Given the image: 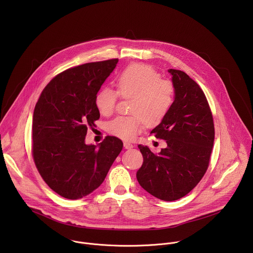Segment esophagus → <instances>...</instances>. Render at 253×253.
<instances>
[{
  "label": "esophagus",
  "instance_id": "esophagus-1",
  "mask_svg": "<svg viewBox=\"0 0 253 253\" xmlns=\"http://www.w3.org/2000/svg\"><path fill=\"white\" fill-rule=\"evenodd\" d=\"M124 147H125V149H131V148H133V145L129 142H124Z\"/></svg>",
  "mask_w": 253,
  "mask_h": 253
}]
</instances>
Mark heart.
<instances>
[{
  "label": "heart",
  "instance_id": "heart-1",
  "mask_svg": "<svg viewBox=\"0 0 253 253\" xmlns=\"http://www.w3.org/2000/svg\"><path fill=\"white\" fill-rule=\"evenodd\" d=\"M160 74L145 64H132L121 73L116 84L118 92L103 88L96 95L95 103L103 116H110L116 108L119 95L132 98L131 116L118 117L107 125L109 133L124 140H132L143 129L160 124L174 101V86Z\"/></svg>",
  "mask_w": 253,
  "mask_h": 253
}]
</instances>
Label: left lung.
Masks as SVG:
<instances>
[{
	"mask_svg": "<svg viewBox=\"0 0 253 253\" xmlns=\"http://www.w3.org/2000/svg\"><path fill=\"white\" fill-rule=\"evenodd\" d=\"M174 101L163 121L152 129L167 148L154 154L138 145L143 156L136 172L140 186L152 196L176 201L192 191L205 175L214 141V125L207 97L186 73L169 69Z\"/></svg>",
	"mask_w": 253,
	"mask_h": 253,
	"instance_id": "obj_1",
	"label": "left lung"
}]
</instances>
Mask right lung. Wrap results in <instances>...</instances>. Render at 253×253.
<instances>
[{"label":"right lung","mask_w":253,"mask_h":253,"mask_svg":"<svg viewBox=\"0 0 253 253\" xmlns=\"http://www.w3.org/2000/svg\"><path fill=\"white\" fill-rule=\"evenodd\" d=\"M118 61L85 63L58 74L37 102L33 159L42 179L63 198L78 200L96 190L123 149L115 136L98 146L84 141L87 127L100 117L96 94Z\"/></svg>","instance_id":"right-lung-1"}]
</instances>
